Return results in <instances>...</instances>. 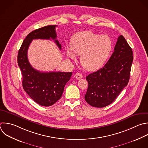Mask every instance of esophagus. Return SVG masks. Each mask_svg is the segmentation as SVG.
Listing matches in <instances>:
<instances>
[{"label":"esophagus","instance_id":"34e87169","mask_svg":"<svg viewBox=\"0 0 148 148\" xmlns=\"http://www.w3.org/2000/svg\"><path fill=\"white\" fill-rule=\"evenodd\" d=\"M75 77L77 79L79 80V79H82V78L83 77V76H82V73H79V72H77V73H76L75 74Z\"/></svg>","mask_w":148,"mask_h":148}]
</instances>
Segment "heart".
Wrapping results in <instances>:
<instances>
[{
    "label": "heart",
    "instance_id": "heart-1",
    "mask_svg": "<svg viewBox=\"0 0 148 148\" xmlns=\"http://www.w3.org/2000/svg\"><path fill=\"white\" fill-rule=\"evenodd\" d=\"M71 46L65 47L66 56L75 60L80 55V62L87 71H95L101 68L113 50V43L107 35L96 34L91 31H83L74 34Z\"/></svg>",
    "mask_w": 148,
    "mask_h": 148
}]
</instances>
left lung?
<instances>
[{
  "label": "left lung",
  "mask_w": 148,
  "mask_h": 148,
  "mask_svg": "<svg viewBox=\"0 0 148 148\" xmlns=\"http://www.w3.org/2000/svg\"><path fill=\"white\" fill-rule=\"evenodd\" d=\"M133 53L120 35L108 62L86 77L88 86L84 96L91 106L102 108L112 103L127 85L133 61Z\"/></svg>",
  "instance_id": "obj_1"
}]
</instances>
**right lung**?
Masks as SVG:
<instances>
[{"instance_id": "1", "label": "right lung", "mask_w": 148, "mask_h": 148, "mask_svg": "<svg viewBox=\"0 0 148 148\" xmlns=\"http://www.w3.org/2000/svg\"><path fill=\"white\" fill-rule=\"evenodd\" d=\"M57 25H48L29 33L18 51V65L23 76V87L28 95L37 103L50 106L60 99L66 83L70 80L72 72H42L34 69L28 60V47L33 39L54 40L61 50V45L56 40Z\"/></svg>"}]
</instances>
